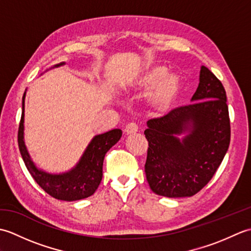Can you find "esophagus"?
Returning a JSON list of instances; mask_svg holds the SVG:
<instances>
[{
    "mask_svg": "<svg viewBox=\"0 0 251 251\" xmlns=\"http://www.w3.org/2000/svg\"><path fill=\"white\" fill-rule=\"evenodd\" d=\"M138 129H139V126H138V124L135 122L128 123V124H127L125 127V131L127 132V134H132V132L138 131Z\"/></svg>",
    "mask_w": 251,
    "mask_h": 251,
    "instance_id": "1",
    "label": "esophagus"
}]
</instances>
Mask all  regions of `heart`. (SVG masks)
<instances>
[{"mask_svg": "<svg viewBox=\"0 0 251 251\" xmlns=\"http://www.w3.org/2000/svg\"><path fill=\"white\" fill-rule=\"evenodd\" d=\"M166 74V69L163 67H156L149 70L141 77V87L151 88L156 85L151 95V101L154 106L159 110H165L172 104L177 98L180 81L177 75Z\"/></svg>", "mask_w": 251, "mask_h": 251, "instance_id": "b5f03b06", "label": "heart"}]
</instances>
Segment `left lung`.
I'll use <instances>...</instances> for the list:
<instances>
[{"instance_id": "8db88e82", "label": "left lung", "mask_w": 251, "mask_h": 251, "mask_svg": "<svg viewBox=\"0 0 251 251\" xmlns=\"http://www.w3.org/2000/svg\"><path fill=\"white\" fill-rule=\"evenodd\" d=\"M193 102L148 121L145 172L151 190L166 197L192 196L214 177L230 146L231 124L221 81L201 67ZM189 130L182 142L175 134Z\"/></svg>"}]
</instances>
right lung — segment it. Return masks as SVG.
I'll return each mask as SVG.
<instances>
[{
  "label": "right lung",
  "mask_w": 251,
  "mask_h": 251,
  "mask_svg": "<svg viewBox=\"0 0 251 251\" xmlns=\"http://www.w3.org/2000/svg\"><path fill=\"white\" fill-rule=\"evenodd\" d=\"M59 66V65H58ZM18 128V147L26 169L47 194L60 201H78L93 195L102 179V166L105 153L121 139L122 130L112 129L96 136L89 143L81 161L71 172L63 175H50L36 169L32 163L24 142V110Z\"/></svg>",
  "instance_id": "obj_1"
}]
</instances>
